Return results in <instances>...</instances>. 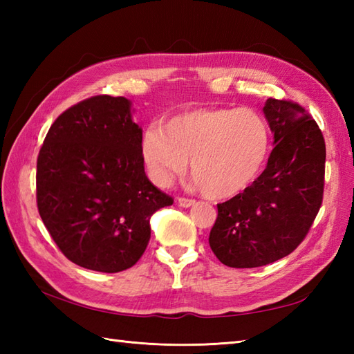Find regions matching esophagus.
I'll list each match as a JSON object with an SVG mask.
<instances>
[{
  "label": "esophagus",
  "mask_w": 354,
  "mask_h": 354,
  "mask_svg": "<svg viewBox=\"0 0 354 354\" xmlns=\"http://www.w3.org/2000/svg\"><path fill=\"white\" fill-rule=\"evenodd\" d=\"M178 204H179V207L189 208V207L196 204V201H194V199H189V198H178Z\"/></svg>",
  "instance_id": "1"
}]
</instances>
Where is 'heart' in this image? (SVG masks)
<instances>
[{
	"label": "heart",
	"mask_w": 354,
	"mask_h": 354,
	"mask_svg": "<svg viewBox=\"0 0 354 354\" xmlns=\"http://www.w3.org/2000/svg\"><path fill=\"white\" fill-rule=\"evenodd\" d=\"M268 123L252 109L193 108L150 124L141 156L150 178L169 187L187 167L207 196L223 199L248 189L268 160Z\"/></svg>",
	"instance_id": "obj_1"
}]
</instances>
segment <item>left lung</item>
Listing matches in <instances>:
<instances>
[{
  "instance_id": "8db88e82",
  "label": "left lung",
  "mask_w": 354,
  "mask_h": 354,
  "mask_svg": "<svg viewBox=\"0 0 354 354\" xmlns=\"http://www.w3.org/2000/svg\"><path fill=\"white\" fill-rule=\"evenodd\" d=\"M275 147L266 169L242 193L217 204L209 246L230 268H259L303 242L324 194L326 141L317 122L290 100H266Z\"/></svg>"
}]
</instances>
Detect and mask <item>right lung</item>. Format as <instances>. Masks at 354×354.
<instances>
[{
	"instance_id": "add662e5",
	"label": "right lung",
	"mask_w": 354,
	"mask_h": 354,
	"mask_svg": "<svg viewBox=\"0 0 354 354\" xmlns=\"http://www.w3.org/2000/svg\"><path fill=\"white\" fill-rule=\"evenodd\" d=\"M141 127L124 97L94 95L59 115L36 164L39 216L66 259L114 274L132 268L150 217L173 198L149 181Z\"/></svg>"
}]
</instances>
